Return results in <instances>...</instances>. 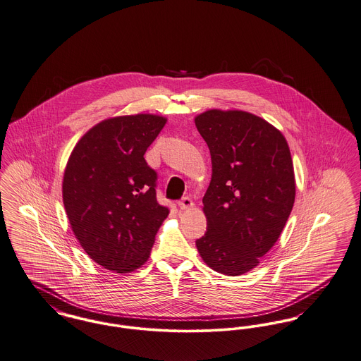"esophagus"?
I'll use <instances>...</instances> for the list:
<instances>
[{"mask_svg":"<svg viewBox=\"0 0 361 361\" xmlns=\"http://www.w3.org/2000/svg\"><path fill=\"white\" fill-rule=\"evenodd\" d=\"M178 206H180V209H183V210H190V209L194 207V202H192V199H191L190 196H184V197L178 202Z\"/></svg>","mask_w":361,"mask_h":361,"instance_id":"esophagus-1","label":"esophagus"}]
</instances>
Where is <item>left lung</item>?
<instances>
[{"label":"left lung","instance_id":"obj_1","mask_svg":"<svg viewBox=\"0 0 361 361\" xmlns=\"http://www.w3.org/2000/svg\"><path fill=\"white\" fill-rule=\"evenodd\" d=\"M195 125L213 167L203 196L207 229L196 247L213 271L239 276L274 247L293 210L290 148L276 128L250 112L209 110Z\"/></svg>","mask_w":361,"mask_h":361}]
</instances>
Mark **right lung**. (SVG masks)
<instances>
[{"label": "right lung", "instance_id": "obj_1", "mask_svg": "<svg viewBox=\"0 0 361 361\" xmlns=\"http://www.w3.org/2000/svg\"><path fill=\"white\" fill-rule=\"evenodd\" d=\"M166 123L151 114L102 121L74 147L63 178V203L86 254L118 274L149 257L169 216L157 200L158 174L144 154Z\"/></svg>", "mask_w": 361, "mask_h": 361}]
</instances>
